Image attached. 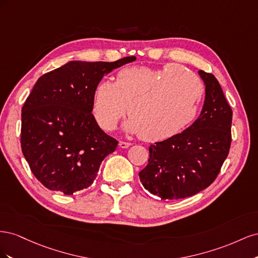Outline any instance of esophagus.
I'll list each match as a JSON object with an SVG mask.
<instances>
[{
    "label": "esophagus",
    "mask_w": 258,
    "mask_h": 258,
    "mask_svg": "<svg viewBox=\"0 0 258 258\" xmlns=\"http://www.w3.org/2000/svg\"><path fill=\"white\" fill-rule=\"evenodd\" d=\"M118 145H119V147H120V148H128V147L131 145V143H129V142H123V141H120V142L118 143Z\"/></svg>",
    "instance_id": "esophagus-1"
}]
</instances>
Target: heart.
<instances>
[{
	"mask_svg": "<svg viewBox=\"0 0 258 258\" xmlns=\"http://www.w3.org/2000/svg\"><path fill=\"white\" fill-rule=\"evenodd\" d=\"M202 95L200 80L181 66L169 63L157 70L136 67L119 71L115 83L100 82L93 90L91 106L101 129H114L128 111L123 130L145 141L158 142L191 123Z\"/></svg>",
	"mask_w": 258,
	"mask_h": 258,
	"instance_id": "b5f03b06",
	"label": "heart"
}]
</instances>
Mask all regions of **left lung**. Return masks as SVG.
<instances>
[{"label": "left lung", "instance_id": "1", "mask_svg": "<svg viewBox=\"0 0 258 258\" xmlns=\"http://www.w3.org/2000/svg\"><path fill=\"white\" fill-rule=\"evenodd\" d=\"M206 86L202 111L181 134L150 146L139 176L144 188L162 200L190 197L214 182L231 143L232 111L213 74L198 72Z\"/></svg>", "mask_w": 258, "mask_h": 258}]
</instances>
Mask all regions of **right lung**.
Returning <instances> with one entry per match:
<instances>
[{
	"instance_id": "obj_1",
	"label": "right lung",
	"mask_w": 258,
	"mask_h": 258,
	"mask_svg": "<svg viewBox=\"0 0 258 258\" xmlns=\"http://www.w3.org/2000/svg\"><path fill=\"white\" fill-rule=\"evenodd\" d=\"M136 60L70 61L42 75L22 106L21 150L46 188L73 195L89 187L118 142L99 127L92 95L105 74Z\"/></svg>"
}]
</instances>
